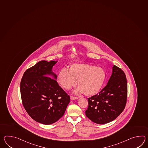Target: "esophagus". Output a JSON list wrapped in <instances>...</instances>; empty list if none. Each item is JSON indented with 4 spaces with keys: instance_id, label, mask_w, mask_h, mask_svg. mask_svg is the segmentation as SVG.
I'll use <instances>...</instances> for the list:
<instances>
[{
    "instance_id": "obj_1",
    "label": "esophagus",
    "mask_w": 148,
    "mask_h": 148,
    "mask_svg": "<svg viewBox=\"0 0 148 148\" xmlns=\"http://www.w3.org/2000/svg\"><path fill=\"white\" fill-rule=\"evenodd\" d=\"M70 98H71V100H76V99H77L78 98L77 97H74V96H71L70 97Z\"/></svg>"
}]
</instances>
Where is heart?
Here are the masks:
<instances>
[{
  "mask_svg": "<svg viewBox=\"0 0 148 148\" xmlns=\"http://www.w3.org/2000/svg\"><path fill=\"white\" fill-rule=\"evenodd\" d=\"M106 73L101 67L86 64H75L70 69L63 68L60 71L57 81L62 88L69 90L77 84L76 93H84L86 95H95L103 86Z\"/></svg>",
  "mask_w": 148,
  "mask_h": 148,
  "instance_id": "1",
  "label": "heart"
}]
</instances>
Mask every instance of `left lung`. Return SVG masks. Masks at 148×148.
Segmentation results:
<instances>
[{"instance_id": "left-lung-1", "label": "left lung", "mask_w": 148, "mask_h": 148, "mask_svg": "<svg viewBox=\"0 0 148 148\" xmlns=\"http://www.w3.org/2000/svg\"><path fill=\"white\" fill-rule=\"evenodd\" d=\"M127 95L125 74L120 68L114 65L112 75L105 87L98 94L88 99L86 117L99 124L112 122L124 110Z\"/></svg>"}]
</instances>
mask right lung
<instances>
[{"instance_id": "right-lung-1", "label": "right lung", "mask_w": 148, "mask_h": 148, "mask_svg": "<svg viewBox=\"0 0 148 148\" xmlns=\"http://www.w3.org/2000/svg\"><path fill=\"white\" fill-rule=\"evenodd\" d=\"M57 62H39L24 72L20 84L26 112L35 121L45 125L58 121L70 102L69 95L58 85L57 75L52 71Z\"/></svg>"}]
</instances>
